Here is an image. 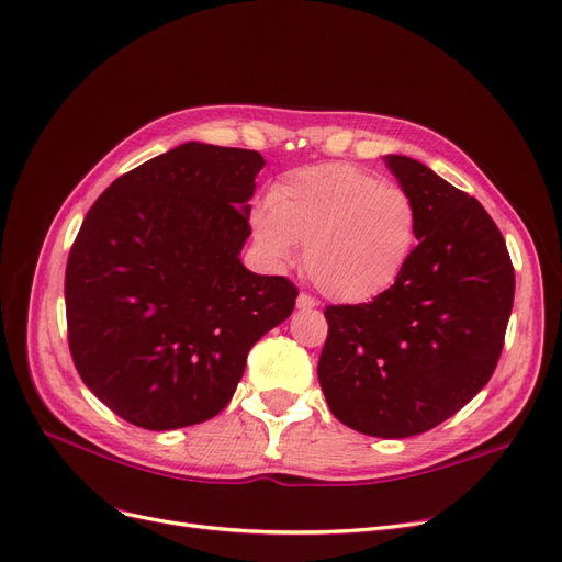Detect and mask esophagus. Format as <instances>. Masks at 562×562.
I'll list each match as a JSON object with an SVG mask.
<instances>
[{
    "label": "esophagus",
    "mask_w": 562,
    "mask_h": 562,
    "mask_svg": "<svg viewBox=\"0 0 562 562\" xmlns=\"http://www.w3.org/2000/svg\"><path fill=\"white\" fill-rule=\"evenodd\" d=\"M318 302L316 300H313L311 295H306V293H302L300 297H297V308H302V311H306V308H313V306H316Z\"/></svg>",
    "instance_id": "obj_1"
}]
</instances>
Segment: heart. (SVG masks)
I'll use <instances>...</instances> for the list:
<instances>
[{
  "instance_id": "b5f03b06",
  "label": "heart",
  "mask_w": 562,
  "mask_h": 562,
  "mask_svg": "<svg viewBox=\"0 0 562 562\" xmlns=\"http://www.w3.org/2000/svg\"><path fill=\"white\" fill-rule=\"evenodd\" d=\"M262 256L288 267L304 246V269L321 293L364 304L403 277L417 244V210L401 187L350 166L285 172L251 212Z\"/></svg>"
}]
</instances>
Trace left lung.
Here are the masks:
<instances>
[{"mask_svg": "<svg viewBox=\"0 0 562 562\" xmlns=\"http://www.w3.org/2000/svg\"><path fill=\"white\" fill-rule=\"evenodd\" d=\"M387 168L417 210L403 277L369 304L327 306L318 380L331 415L375 438H408L461 411L498 364L514 267L473 195L411 156Z\"/></svg>", "mask_w": 562, "mask_h": 562, "instance_id": "1", "label": "left lung"}]
</instances>
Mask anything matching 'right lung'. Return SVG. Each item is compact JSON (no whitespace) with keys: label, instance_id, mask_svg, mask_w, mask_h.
<instances>
[{"label":"right lung","instance_id":"add662e5","mask_svg":"<svg viewBox=\"0 0 562 562\" xmlns=\"http://www.w3.org/2000/svg\"><path fill=\"white\" fill-rule=\"evenodd\" d=\"M265 159L184 143L115 179L66 265L69 348L82 383L149 431L228 406L246 355L295 308L297 288L239 260Z\"/></svg>","mask_w":562,"mask_h":562}]
</instances>
